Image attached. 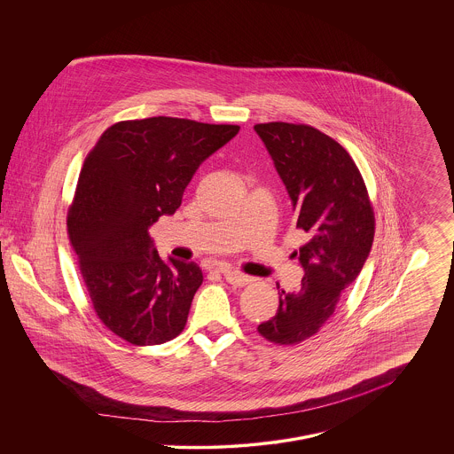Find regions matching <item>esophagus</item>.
Returning a JSON list of instances; mask_svg holds the SVG:
<instances>
[{"label": "esophagus", "mask_w": 454, "mask_h": 454, "mask_svg": "<svg viewBox=\"0 0 454 454\" xmlns=\"http://www.w3.org/2000/svg\"><path fill=\"white\" fill-rule=\"evenodd\" d=\"M220 272L223 274L225 281L229 285H234V286H245V285L251 281L247 274H243L239 270H234V269H229V267H220Z\"/></svg>", "instance_id": "esophagus-1"}]
</instances>
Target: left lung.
Returning <instances> with one entry per match:
<instances>
[{"label": "left lung", "mask_w": 454, "mask_h": 454, "mask_svg": "<svg viewBox=\"0 0 454 454\" xmlns=\"http://www.w3.org/2000/svg\"><path fill=\"white\" fill-rule=\"evenodd\" d=\"M286 185L296 227L307 234L298 256L301 286L279 289L278 314L258 333L278 345H294L330 319L341 291L361 274L374 238V213L366 184L350 154L309 124H254ZM279 288V286H278Z\"/></svg>", "instance_id": "left-lung-1"}]
</instances>
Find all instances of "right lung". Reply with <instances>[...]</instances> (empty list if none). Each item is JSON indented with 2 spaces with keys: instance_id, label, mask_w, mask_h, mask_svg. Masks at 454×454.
<instances>
[{
  "instance_id": "obj_1",
  "label": "right lung",
  "mask_w": 454,
  "mask_h": 454,
  "mask_svg": "<svg viewBox=\"0 0 454 454\" xmlns=\"http://www.w3.org/2000/svg\"><path fill=\"white\" fill-rule=\"evenodd\" d=\"M238 131L166 116L120 121L88 153L69 239L98 319L126 341L160 345L185 328L203 272L194 262H163L149 227L178 209L196 169Z\"/></svg>"
}]
</instances>
